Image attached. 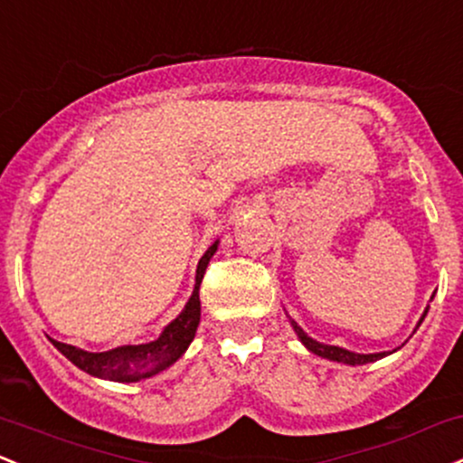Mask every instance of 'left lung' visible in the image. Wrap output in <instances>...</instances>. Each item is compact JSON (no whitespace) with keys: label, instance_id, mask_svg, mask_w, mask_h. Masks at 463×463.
<instances>
[{"label":"left lung","instance_id":"obj_1","mask_svg":"<svg viewBox=\"0 0 463 463\" xmlns=\"http://www.w3.org/2000/svg\"><path fill=\"white\" fill-rule=\"evenodd\" d=\"M426 312H429V307L424 309V314H421L418 327L421 325V321L426 318ZM289 318V317H288ZM289 325H292V329L297 332L298 340H301L303 345H306L307 352H312L314 355H321V358H327V360H334V363H343V364H349V367H358V364H367V363H375V360L384 358V355L398 352V349H393V352H378V354H355V352H349V349L345 347H338V345H325V343H318V340H314L312 336H307L306 332H303V327L298 325L294 318H289Z\"/></svg>","mask_w":463,"mask_h":463}]
</instances>
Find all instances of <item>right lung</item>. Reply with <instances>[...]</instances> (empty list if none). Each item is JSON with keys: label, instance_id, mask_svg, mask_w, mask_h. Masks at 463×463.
<instances>
[{"label": "right lung", "instance_id": "right-lung-1", "mask_svg": "<svg viewBox=\"0 0 463 463\" xmlns=\"http://www.w3.org/2000/svg\"><path fill=\"white\" fill-rule=\"evenodd\" d=\"M220 240L202 255L195 270V286H193L191 298L186 301L184 309L162 329V334L151 343L142 345H120V347L109 349V352H85V349L74 347V345L59 343L50 338V343L59 349L70 363L76 364L80 372L94 375L100 380H111V383H140V380L154 378L169 369L171 364L184 355L189 345L193 343L200 325V283L204 279L206 266L213 255L217 252Z\"/></svg>", "mask_w": 463, "mask_h": 463}]
</instances>
